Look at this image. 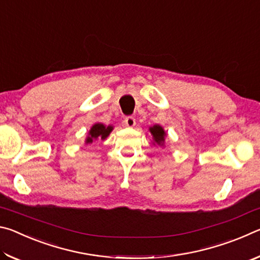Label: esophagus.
<instances>
[{"label":"esophagus","mask_w":260,"mask_h":260,"mask_svg":"<svg viewBox=\"0 0 260 260\" xmlns=\"http://www.w3.org/2000/svg\"><path fill=\"white\" fill-rule=\"evenodd\" d=\"M124 122H125V125H126L127 127H134V126H135V124H136L135 118H134V117H132V116H129V117H126V118H125V120H124Z\"/></svg>","instance_id":"34e87169"}]
</instances>
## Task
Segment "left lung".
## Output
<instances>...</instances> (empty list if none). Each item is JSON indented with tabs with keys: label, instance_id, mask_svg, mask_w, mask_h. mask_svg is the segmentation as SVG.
<instances>
[{
	"label": "left lung",
	"instance_id": "left-lung-1",
	"mask_svg": "<svg viewBox=\"0 0 260 260\" xmlns=\"http://www.w3.org/2000/svg\"><path fill=\"white\" fill-rule=\"evenodd\" d=\"M150 131V133L153 138V141L158 144V146H164V142H165V136L166 133L165 131L162 129V127L159 125H155L149 128Z\"/></svg>",
	"mask_w": 260,
	"mask_h": 260
}]
</instances>
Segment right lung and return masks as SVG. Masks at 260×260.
<instances>
[{"instance_id":"add662e5","label":"right lung","mask_w":260,"mask_h":260,"mask_svg":"<svg viewBox=\"0 0 260 260\" xmlns=\"http://www.w3.org/2000/svg\"><path fill=\"white\" fill-rule=\"evenodd\" d=\"M112 129V126H104L103 124H100V122L93 125V127H91L89 131V133H88L86 144L93 143L96 140H105L109 136V134L111 133Z\"/></svg>"}]
</instances>
